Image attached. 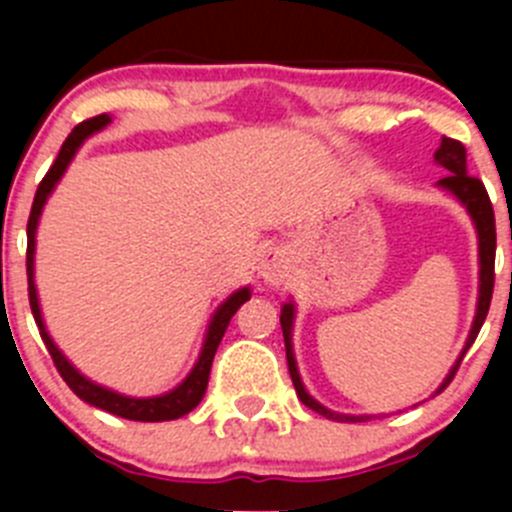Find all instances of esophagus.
Segmentation results:
<instances>
[{
  "label": "esophagus",
  "mask_w": 512,
  "mask_h": 512,
  "mask_svg": "<svg viewBox=\"0 0 512 512\" xmlns=\"http://www.w3.org/2000/svg\"><path fill=\"white\" fill-rule=\"evenodd\" d=\"M260 277L267 282V285H282V282L287 280L289 275V257L285 255V250H277V247H272V250H267L265 255H262L260 260Z\"/></svg>",
  "instance_id": "1"
}]
</instances>
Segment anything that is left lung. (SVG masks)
<instances>
[{"label":"left lung","instance_id":"1","mask_svg":"<svg viewBox=\"0 0 512 512\" xmlns=\"http://www.w3.org/2000/svg\"><path fill=\"white\" fill-rule=\"evenodd\" d=\"M433 158H436V163L441 165V168L448 170V175H446V178L438 180V185H441L443 190H448V193L456 195V198L461 200L463 205H466L468 215H471L473 223H476V230H478L480 289H478L476 319H473L471 334H468V342H466V347H463V354H466L468 349H471V344L476 342L480 327H483V322H485V314H488V309H490V297H493V285H495V215H493V205H490V198H488V190H485V185L480 183L478 178H473L471 173H468L466 146H463L461 141H453V138L443 136L441 146H438V151L433 153ZM280 324H282V334H285L289 376H292V384H294V391H297L299 401H302L304 406H309L312 411H317V414L332 418V421H366L369 416L334 414V411H329L327 406H322L319 401H314L312 396L307 394L302 379H299L297 361H294V352H292V324H294V304L292 302H287L285 307H282ZM463 354L458 356V361L453 364V369L448 371V376L443 379V384L438 386V391H443L448 384H451L453 374H456L458 366H461ZM438 391H436V394H438Z\"/></svg>","mask_w":512,"mask_h":512}]
</instances>
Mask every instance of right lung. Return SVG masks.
Listing matches in <instances>:
<instances>
[{"instance_id":"obj_1","label":"right lung","mask_w":512,"mask_h":512,"mask_svg":"<svg viewBox=\"0 0 512 512\" xmlns=\"http://www.w3.org/2000/svg\"><path fill=\"white\" fill-rule=\"evenodd\" d=\"M108 123H111V116H108V113H101V116H94V118H89V121L79 123V126L69 133V138H66L64 146H61L54 165H51L49 173L44 175V180H41L39 188H36L32 213H29V223H27L29 304H32L36 327H39L41 339H44L51 359H54V366L59 369L61 379L69 384V389L74 391L79 399H84L86 404L108 411V414H113V416L128 418V421H151V423L153 421H173V418H180V416L188 414V411H193L195 406L203 401L205 389H208L210 366H213L215 352H218L220 342H223V334H225L227 324H230L232 314H235L237 309L247 302V299H250V287H242V289H237V292H232L230 297L220 304L218 312L213 314L198 361H195L193 371H190V374L183 379V384H178L173 391H168V394H163V396H151V399H131V396L116 394V391L103 389V386H98V384H94V381L86 379L84 374H79V371L71 366V361L59 352V347H56L54 339L49 337V332H46L44 319H41L39 297H36V285H34V242L36 240L34 237H36V225H39L41 210H44L46 198H49L51 190H54V185L61 180L64 170L69 168L71 158L76 156V151L81 148V143H84L91 133L101 131L103 126H108Z\"/></svg>"}]
</instances>
